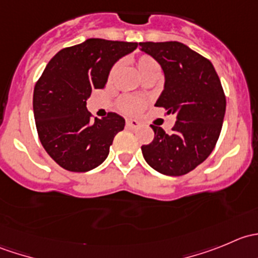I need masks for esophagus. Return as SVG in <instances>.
Instances as JSON below:
<instances>
[{
    "label": "esophagus",
    "instance_id": "34e87169",
    "mask_svg": "<svg viewBox=\"0 0 258 258\" xmlns=\"http://www.w3.org/2000/svg\"><path fill=\"white\" fill-rule=\"evenodd\" d=\"M139 121L137 119H132V118H127L126 119V127L127 128H136L139 127Z\"/></svg>",
    "mask_w": 258,
    "mask_h": 258
}]
</instances>
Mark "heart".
<instances>
[{"label":"heart","instance_id":"heart-1","mask_svg":"<svg viewBox=\"0 0 258 258\" xmlns=\"http://www.w3.org/2000/svg\"><path fill=\"white\" fill-rule=\"evenodd\" d=\"M121 61H117L116 63L112 64V67L110 69L108 72L107 81L108 82H112L116 79L117 74L121 70ZM135 64H136V69L139 71V74L141 75V77L144 80L147 79L150 76H155V75H160V63L153 58L150 54H141V56L137 57L135 59ZM146 106V101L141 97H136V96H122L121 98H118L117 101V108L124 114H137L141 112Z\"/></svg>","mask_w":258,"mask_h":258}]
</instances>
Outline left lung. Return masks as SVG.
I'll use <instances>...</instances> for the list:
<instances>
[{
	"instance_id": "1",
	"label": "left lung",
	"mask_w": 258,
	"mask_h": 258,
	"mask_svg": "<svg viewBox=\"0 0 258 258\" xmlns=\"http://www.w3.org/2000/svg\"><path fill=\"white\" fill-rule=\"evenodd\" d=\"M165 72V90L155 106L176 114L172 134L151 124L153 141L141 147L146 162L167 176L195 170L211 155L220 137L226 96L215 67L177 41L140 42Z\"/></svg>"
}]
</instances>
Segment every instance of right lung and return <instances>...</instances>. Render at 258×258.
<instances>
[{
    "label": "right lung",
    "mask_w": 258,
    "mask_h": 258,
    "mask_svg": "<svg viewBox=\"0 0 258 258\" xmlns=\"http://www.w3.org/2000/svg\"><path fill=\"white\" fill-rule=\"evenodd\" d=\"M137 42L88 38L62 48L46 66L33 90V114L38 139L62 168L86 172L106 160L124 118L108 112L92 119L86 100L105 88L108 72L119 57L136 49Z\"/></svg>",
    "instance_id": "right-lung-1"
}]
</instances>
